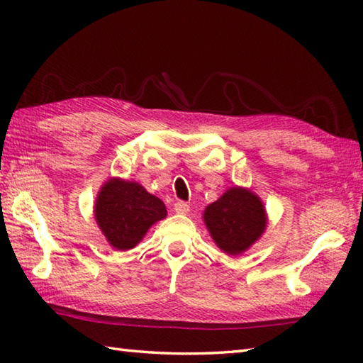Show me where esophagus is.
<instances>
[{
  "label": "esophagus",
  "mask_w": 363,
  "mask_h": 363,
  "mask_svg": "<svg viewBox=\"0 0 363 363\" xmlns=\"http://www.w3.org/2000/svg\"><path fill=\"white\" fill-rule=\"evenodd\" d=\"M189 211H190V206L187 203H184V201L174 203V212L176 213H189Z\"/></svg>",
  "instance_id": "34e87169"
}]
</instances>
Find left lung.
Returning <instances> with one entry per match:
<instances>
[{"mask_svg":"<svg viewBox=\"0 0 363 363\" xmlns=\"http://www.w3.org/2000/svg\"><path fill=\"white\" fill-rule=\"evenodd\" d=\"M204 223L213 242L229 256H237L257 242L267 228V212L251 190L233 187L204 211Z\"/></svg>","mask_w":363,"mask_h":363,"instance_id":"left-lung-1","label":"left lung"}]
</instances>
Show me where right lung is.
<instances>
[{
  "mask_svg": "<svg viewBox=\"0 0 363 363\" xmlns=\"http://www.w3.org/2000/svg\"><path fill=\"white\" fill-rule=\"evenodd\" d=\"M165 217V204L137 182L112 177L96 196L95 220L115 250L134 248L154 223Z\"/></svg>",
  "mask_w": 363,
  "mask_h": 363,
  "instance_id": "1",
  "label": "right lung"
}]
</instances>
